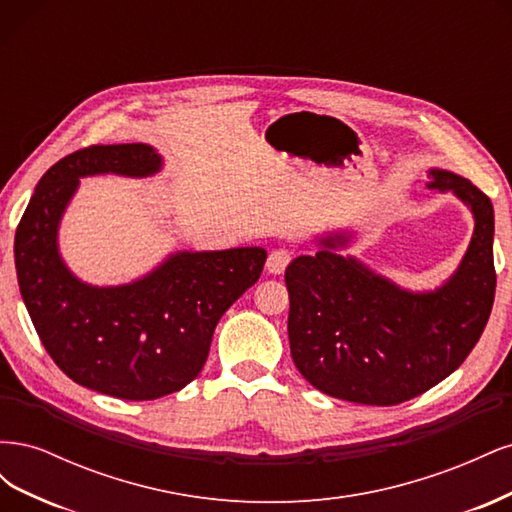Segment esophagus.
Returning a JSON list of instances; mask_svg holds the SVG:
<instances>
[{"label":"esophagus","mask_w":512,"mask_h":512,"mask_svg":"<svg viewBox=\"0 0 512 512\" xmlns=\"http://www.w3.org/2000/svg\"><path fill=\"white\" fill-rule=\"evenodd\" d=\"M292 254L288 250H273L267 258V271L271 275H280L286 271V267L290 265Z\"/></svg>","instance_id":"esophagus-1"}]
</instances>
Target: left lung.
Masks as SVG:
<instances>
[{"mask_svg": "<svg viewBox=\"0 0 512 512\" xmlns=\"http://www.w3.org/2000/svg\"><path fill=\"white\" fill-rule=\"evenodd\" d=\"M427 188L453 192L474 215L468 252L448 280L412 292L342 256L350 232L318 239L286 269L292 361L318 391L365 406H395L466 361L495 297L493 205L472 181L429 168Z\"/></svg>", "mask_w": 512, "mask_h": 512, "instance_id": "left-lung-1", "label": "left lung"}]
</instances>
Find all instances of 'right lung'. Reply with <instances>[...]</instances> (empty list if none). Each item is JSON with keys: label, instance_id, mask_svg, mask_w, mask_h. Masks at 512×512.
<instances>
[{"label": "right lung", "instance_id": "right-lung-1", "mask_svg": "<svg viewBox=\"0 0 512 512\" xmlns=\"http://www.w3.org/2000/svg\"><path fill=\"white\" fill-rule=\"evenodd\" d=\"M160 153L143 143L94 145L46 170L14 235L21 297L42 346L76 384L147 401L181 391L203 369L226 309L258 282L267 252H177L141 280L81 282L59 254L61 215L81 177H151Z\"/></svg>", "mask_w": 512, "mask_h": 512}]
</instances>
